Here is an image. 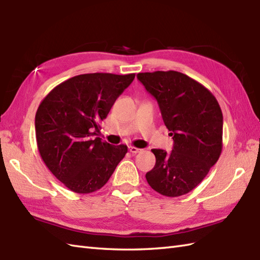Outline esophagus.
I'll use <instances>...</instances> for the list:
<instances>
[{
    "mask_svg": "<svg viewBox=\"0 0 260 260\" xmlns=\"http://www.w3.org/2000/svg\"><path fill=\"white\" fill-rule=\"evenodd\" d=\"M129 151L131 152V153L137 154V153H139V152H141L142 150H141V149H139V148H137V147H132V145H130V147H129Z\"/></svg>",
    "mask_w": 260,
    "mask_h": 260,
    "instance_id": "obj_1",
    "label": "esophagus"
}]
</instances>
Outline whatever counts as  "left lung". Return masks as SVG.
I'll use <instances>...</instances> for the list:
<instances>
[{
  "instance_id": "1",
  "label": "left lung",
  "mask_w": 260,
  "mask_h": 260,
  "mask_svg": "<svg viewBox=\"0 0 260 260\" xmlns=\"http://www.w3.org/2000/svg\"><path fill=\"white\" fill-rule=\"evenodd\" d=\"M157 104L173 137L171 153L152 149L155 166L145 174L164 196L191 192L217 162L223 149V113L214 94L199 81L175 71L137 75Z\"/></svg>"
}]
</instances>
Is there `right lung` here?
<instances>
[{"instance_id": "obj_1", "label": "right lung", "mask_w": 260, "mask_h": 260, "mask_svg": "<svg viewBox=\"0 0 260 260\" xmlns=\"http://www.w3.org/2000/svg\"><path fill=\"white\" fill-rule=\"evenodd\" d=\"M136 74L78 75L56 86L35 116L36 142L44 163L56 179L79 194L103 187L128 148L94 138L117 98Z\"/></svg>"}]
</instances>
